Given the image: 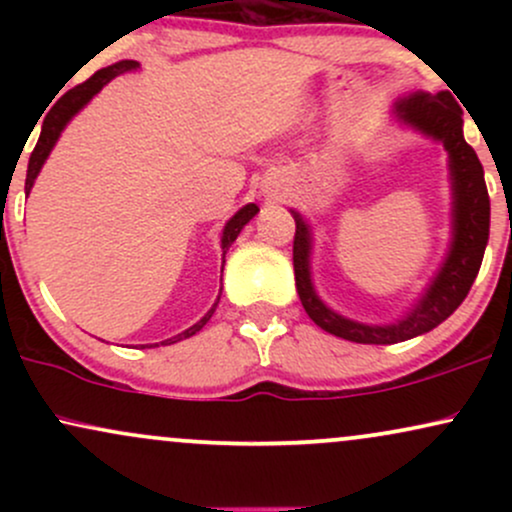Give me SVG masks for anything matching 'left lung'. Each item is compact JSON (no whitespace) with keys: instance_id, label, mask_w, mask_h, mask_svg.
Instances as JSON below:
<instances>
[{"instance_id":"1","label":"left lung","mask_w":512,"mask_h":512,"mask_svg":"<svg viewBox=\"0 0 512 512\" xmlns=\"http://www.w3.org/2000/svg\"><path fill=\"white\" fill-rule=\"evenodd\" d=\"M395 117L416 132L443 142L448 151V166L452 180V243L443 267L431 281L421 301L409 310L395 325H363L349 317L337 315L332 308L317 298L310 279V226L298 211L291 209L296 221L293 236V274H296V291L301 296L305 313L317 327L334 337L349 339L356 344H397L419 334L431 332L440 322L460 308L477 279L481 260H484L486 243H489L491 202L486 192L484 168H481L477 151L464 142L462 134V108L448 91L433 93L416 91L399 98L395 103Z\"/></svg>"}]
</instances>
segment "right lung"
I'll use <instances>...</instances> for the list:
<instances>
[{
	"mask_svg": "<svg viewBox=\"0 0 512 512\" xmlns=\"http://www.w3.org/2000/svg\"><path fill=\"white\" fill-rule=\"evenodd\" d=\"M137 67H139V62H134V60H122V62L110 64V67H105V69H98V72L93 74L91 79H86L84 84L69 88V91L64 93L60 101L52 105L50 113L45 115L43 127H40V137H38V144H35L33 154H31V161H28L26 192H31V187H33L35 178H38L40 168H43V163L48 161L52 146L57 144V139H60L62 129L67 127V122L72 120V117H74L76 113H79V110L84 108V105H86L88 101H91V98L96 96V93L101 91V88H103L105 84H108V81H113L115 76H120V74H125V72H134V69H137ZM257 211H260V209H257V204H245V207L240 209L238 214L233 216V219L226 223V226H223V236H221V250H223V255H226V250L231 248L233 240L238 238V233L243 231L245 223H248V221L252 219V216L257 214ZM221 272H223V269H221ZM219 298H221V296H219ZM219 298H216L214 308H211L209 313L204 315L202 320L197 322V325H192L190 330H185L182 334H175V337H170V339H166V342H161V344H175V342H180V339H187V337H192V334H197V332L202 330V327L207 325V322L211 320V315H214L216 305H219Z\"/></svg>",
	"mask_w": 512,
	"mask_h": 512,
	"instance_id": "obj_1",
	"label": "right lung"
}]
</instances>
